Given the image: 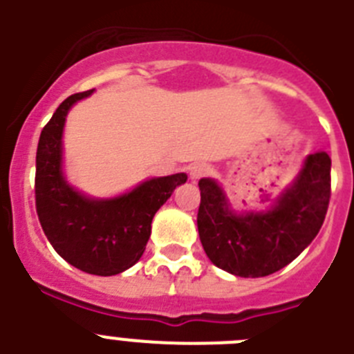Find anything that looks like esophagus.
Listing matches in <instances>:
<instances>
[{
    "mask_svg": "<svg viewBox=\"0 0 354 354\" xmlns=\"http://www.w3.org/2000/svg\"><path fill=\"white\" fill-rule=\"evenodd\" d=\"M207 165H204V162H195V165L189 167V179H192L193 183H196V180L202 179V177L207 174Z\"/></svg>",
    "mask_w": 354,
    "mask_h": 354,
    "instance_id": "obj_1",
    "label": "esophagus"
}]
</instances>
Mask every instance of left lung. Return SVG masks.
I'll use <instances>...</instances> for the list:
<instances>
[{
    "mask_svg": "<svg viewBox=\"0 0 354 354\" xmlns=\"http://www.w3.org/2000/svg\"><path fill=\"white\" fill-rule=\"evenodd\" d=\"M331 159L308 154L296 177L266 209L237 211L218 180L200 179L198 236L209 261L243 278L280 271L310 245L330 204Z\"/></svg>",
    "mask_w": 354,
    "mask_h": 354,
    "instance_id": "left-lung-1",
    "label": "left lung"
}]
</instances>
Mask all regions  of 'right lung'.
Segmentation results:
<instances>
[{
    "mask_svg": "<svg viewBox=\"0 0 354 354\" xmlns=\"http://www.w3.org/2000/svg\"><path fill=\"white\" fill-rule=\"evenodd\" d=\"M93 90L67 97L40 133L35 200L44 234L62 259L77 270L111 277L142 259L156 212L186 174L150 177L120 195L99 198L80 192L64 170V127L68 111Z\"/></svg>",
    "mask_w": 354,
    "mask_h": 354,
    "instance_id": "add662e5",
    "label": "right lung"
}]
</instances>
